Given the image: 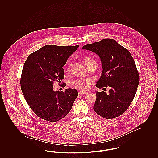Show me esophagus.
<instances>
[{
    "label": "esophagus",
    "mask_w": 158,
    "mask_h": 158,
    "mask_svg": "<svg viewBox=\"0 0 158 158\" xmlns=\"http://www.w3.org/2000/svg\"><path fill=\"white\" fill-rule=\"evenodd\" d=\"M78 94L79 95H84V94H87V92H83V91H79L78 92Z\"/></svg>",
    "instance_id": "obj_1"
}]
</instances>
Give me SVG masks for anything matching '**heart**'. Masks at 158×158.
Returning <instances> with one entry per match:
<instances>
[{
  "mask_svg": "<svg viewBox=\"0 0 158 158\" xmlns=\"http://www.w3.org/2000/svg\"><path fill=\"white\" fill-rule=\"evenodd\" d=\"M84 63L85 64V65L86 66V67H88L89 64H90L91 63H94V62H95L92 58H89V57H86L84 58ZM70 68H71V65L70 63H68V65H67V68H66V72H69L70 70ZM89 81H85V82H83L81 81H75L73 82V85L74 86L79 88V89H86V86L88 85H89Z\"/></svg>",
  "mask_w": 158,
  "mask_h": 158,
  "instance_id": "obj_1",
  "label": "heart"
}]
</instances>
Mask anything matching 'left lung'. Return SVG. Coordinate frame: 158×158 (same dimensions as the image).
Listing matches in <instances>:
<instances>
[{"label": "left lung", "mask_w": 158, "mask_h": 158, "mask_svg": "<svg viewBox=\"0 0 158 158\" xmlns=\"http://www.w3.org/2000/svg\"><path fill=\"white\" fill-rule=\"evenodd\" d=\"M83 49L95 53L101 59L103 71L96 87L111 88L108 94L104 91L95 92L94 111L106 119L121 115L131 103L140 80L130 52L109 38L85 45Z\"/></svg>", "instance_id": "obj_1"}]
</instances>
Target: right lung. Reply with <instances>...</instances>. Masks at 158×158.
<instances>
[{
  "label": "right lung",
  "instance_id": "add662e5",
  "mask_svg": "<svg viewBox=\"0 0 158 158\" xmlns=\"http://www.w3.org/2000/svg\"><path fill=\"white\" fill-rule=\"evenodd\" d=\"M47 45L31 53L26 60L21 77V88L28 105L39 117L56 122L70 112L78 93L73 89L54 91L53 83L64 79L68 58L78 48Z\"/></svg>",
  "mask_w": 158,
  "mask_h": 158
}]
</instances>
